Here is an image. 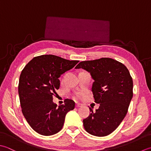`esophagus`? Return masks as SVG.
<instances>
[{"label": "esophagus", "mask_w": 151, "mask_h": 151, "mask_svg": "<svg viewBox=\"0 0 151 151\" xmlns=\"http://www.w3.org/2000/svg\"><path fill=\"white\" fill-rule=\"evenodd\" d=\"M76 107H82V104H76Z\"/></svg>", "instance_id": "esophagus-1"}]
</instances>
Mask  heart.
Instances as JSON below:
<instances>
[{
  "mask_svg": "<svg viewBox=\"0 0 151 151\" xmlns=\"http://www.w3.org/2000/svg\"><path fill=\"white\" fill-rule=\"evenodd\" d=\"M81 95H82V94L81 93H78V94H76V98H80V97H81Z\"/></svg>",
  "mask_w": 151,
  "mask_h": 151,
  "instance_id": "heart-1",
  "label": "heart"
}]
</instances>
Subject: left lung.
<instances>
[{
	"label": "left lung",
	"mask_w": 151,
	"mask_h": 151,
	"mask_svg": "<svg viewBox=\"0 0 151 151\" xmlns=\"http://www.w3.org/2000/svg\"><path fill=\"white\" fill-rule=\"evenodd\" d=\"M76 69L90 73L94 101L100 107L83 119L88 133L98 137L107 136L117 128L128 112L133 96V81L124 64L111 58L83 61Z\"/></svg>",
	"instance_id": "left-lung-1"
}]
</instances>
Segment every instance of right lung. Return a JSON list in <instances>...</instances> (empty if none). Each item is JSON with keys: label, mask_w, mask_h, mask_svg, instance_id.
<instances>
[{"label": "right lung", "mask_w": 151, "mask_h": 151, "mask_svg": "<svg viewBox=\"0 0 151 151\" xmlns=\"http://www.w3.org/2000/svg\"><path fill=\"white\" fill-rule=\"evenodd\" d=\"M79 60H69L53 55L33 58L20 75L19 93L22 113L34 130L43 136H51L63 128L67 113L75 102L66 99L58 106L53 96L60 87L58 78L73 68Z\"/></svg>", "instance_id": "add662e5"}]
</instances>
